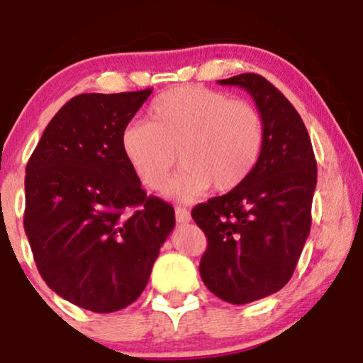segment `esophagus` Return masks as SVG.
I'll list each match as a JSON object with an SVG mask.
<instances>
[{
  "instance_id": "esophagus-1",
  "label": "esophagus",
  "mask_w": 363,
  "mask_h": 363,
  "mask_svg": "<svg viewBox=\"0 0 363 363\" xmlns=\"http://www.w3.org/2000/svg\"><path fill=\"white\" fill-rule=\"evenodd\" d=\"M176 220L179 223H187L191 220V213L189 210H186V208H181L177 206L176 208Z\"/></svg>"
}]
</instances>
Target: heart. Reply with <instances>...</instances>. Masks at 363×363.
Listing matches in <instances>:
<instances>
[{
  "label": "heart",
  "instance_id": "1",
  "mask_svg": "<svg viewBox=\"0 0 363 363\" xmlns=\"http://www.w3.org/2000/svg\"><path fill=\"white\" fill-rule=\"evenodd\" d=\"M121 148L135 176L152 191L165 186L179 153L186 169L167 193L191 201L210 186L228 193L251 177L264 148V124L251 104L205 86H177L152 102L148 123L123 129Z\"/></svg>",
  "mask_w": 363,
  "mask_h": 363
}]
</instances>
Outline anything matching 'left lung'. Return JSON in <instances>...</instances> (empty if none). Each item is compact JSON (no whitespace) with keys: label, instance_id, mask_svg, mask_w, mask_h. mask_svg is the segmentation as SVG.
Instances as JSON below:
<instances>
[{"label":"left lung","instance_id":"left-lung-1","mask_svg":"<svg viewBox=\"0 0 363 363\" xmlns=\"http://www.w3.org/2000/svg\"><path fill=\"white\" fill-rule=\"evenodd\" d=\"M218 83L254 99L264 148L242 186L194 206L191 216L208 239L203 281L218 298L242 306L281 290L294 274L311 232L318 164L306 124L277 86L256 73Z\"/></svg>","mask_w":363,"mask_h":363}]
</instances>
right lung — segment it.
Here are the masks:
<instances>
[{
  "mask_svg": "<svg viewBox=\"0 0 363 363\" xmlns=\"http://www.w3.org/2000/svg\"><path fill=\"white\" fill-rule=\"evenodd\" d=\"M152 89L82 94L44 129L25 174L23 227L43 280L91 312L128 307L147 286L176 215L147 196L121 133Z\"/></svg>",
  "mask_w": 363,
  "mask_h": 363,
  "instance_id": "obj_1",
  "label": "right lung"
}]
</instances>
